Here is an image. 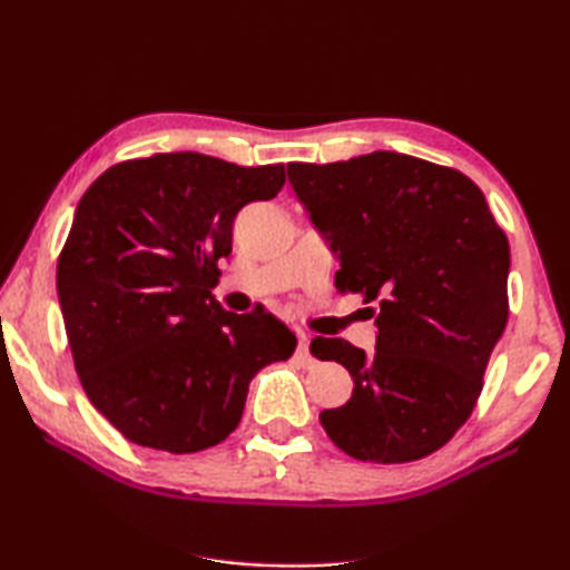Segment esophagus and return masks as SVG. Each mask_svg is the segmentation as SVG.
<instances>
[{
    "label": "esophagus",
    "mask_w": 570,
    "mask_h": 570,
    "mask_svg": "<svg viewBox=\"0 0 570 570\" xmlns=\"http://www.w3.org/2000/svg\"><path fill=\"white\" fill-rule=\"evenodd\" d=\"M296 362L302 366H312L314 364V356L308 352V336L298 332V346H296Z\"/></svg>",
    "instance_id": "34e87169"
}]
</instances>
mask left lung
Instances as JSON below:
<instances>
[{"label":"left lung","mask_w":570,"mask_h":570,"mask_svg":"<svg viewBox=\"0 0 570 570\" xmlns=\"http://www.w3.org/2000/svg\"><path fill=\"white\" fill-rule=\"evenodd\" d=\"M288 183L340 258L334 284L364 294L374 354L316 336V360L352 374L346 404L320 414L326 435L364 462H412L465 424L508 324L510 246L482 190L455 168L374 150L288 163Z\"/></svg>","instance_id":"8db88e82"}]
</instances>
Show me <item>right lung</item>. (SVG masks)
Returning <instances> with one entry per match:
<instances>
[{"instance_id":"add662e5","label":"right lung","mask_w":570,"mask_h":570,"mask_svg":"<svg viewBox=\"0 0 570 570\" xmlns=\"http://www.w3.org/2000/svg\"><path fill=\"white\" fill-rule=\"evenodd\" d=\"M284 180L282 163L158 153L108 168L77 204L57 262L67 340L85 394L135 445H218L250 380L294 354L274 314L226 312L210 294L238 210Z\"/></svg>"}]
</instances>
